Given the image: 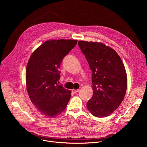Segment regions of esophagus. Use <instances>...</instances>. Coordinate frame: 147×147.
Returning a JSON list of instances; mask_svg holds the SVG:
<instances>
[{
    "label": "esophagus",
    "instance_id": "1",
    "mask_svg": "<svg viewBox=\"0 0 147 147\" xmlns=\"http://www.w3.org/2000/svg\"><path fill=\"white\" fill-rule=\"evenodd\" d=\"M79 91V89H73L72 90V92L74 93H76L77 92H78Z\"/></svg>",
    "mask_w": 147,
    "mask_h": 147
}]
</instances>
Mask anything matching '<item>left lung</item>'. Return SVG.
<instances>
[{
  "label": "left lung",
  "mask_w": 147,
  "mask_h": 147,
  "mask_svg": "<svg viewBox=\"0 0 147 147\" xmlns=\"http://www.w3.org/2000/svg\"><path fill=\"white\" fill-rule=\"evenodd\" d=\"M78 45L92 71L93 93L86 107L96 117H107L126 94L127 78L123 63L114 49L102 43L79 41Z\"/></svg>",
  "instance_id": "8db88e82"
}]
</instances>
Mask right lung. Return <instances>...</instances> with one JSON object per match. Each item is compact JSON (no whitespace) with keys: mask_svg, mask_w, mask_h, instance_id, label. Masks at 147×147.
<instances>
[{"mask_svg":"<svg viewBox=\"0 0 147 147\" xmlns=\"http://www.w3.org/2000/svg\"><path fill=\"white\" fill-rule=\"evenodd\" d=\"M73 40H51L31 55L26 66V85L29 97L39 111L49 118L56 117L66 108L71 91L57 83L64 57L76 46Z\"/></svg>","mask_w":147,"mask_h":147,"instance_id":"1","label":"right lung"}]
</instances>
